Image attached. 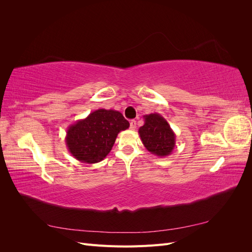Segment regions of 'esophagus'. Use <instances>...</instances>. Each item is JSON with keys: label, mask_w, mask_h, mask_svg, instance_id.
Wrapping results in <instances>:
<instances>
[{"label": "esophagus", "mask_w": 252, "mask_h": 252, "mask_svg": "<svg viewBox=\"0 0 252 252\" xmlns=\"http://www.w3.org/2000/svg\"><path fill=\"white\" fill-rule=\"evenodd\" d=\"M135 128H136V122H135V120H131L130 121V129L131 130H134Z\"/></svg>", "instance_id": "1"}]
</instances>
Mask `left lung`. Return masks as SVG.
<instances>
[{
    "label": "left lung",
    "instance_id": "left-lung-1",
    "mask_svg": "<svg viewBox=\"0 0 252 252\" xmlns=\"http://www.w3.org/2000/svg\"><path fill=\"white\" fill-rule=\"evenodd\" d=\"M144 125L139 134L146 148L158 158L168 157L175 146V133L161 114L150 113L144 116Z\"/></svg>",
    "mask_w": 252,
    "mask_h": 252
}]
</instances>
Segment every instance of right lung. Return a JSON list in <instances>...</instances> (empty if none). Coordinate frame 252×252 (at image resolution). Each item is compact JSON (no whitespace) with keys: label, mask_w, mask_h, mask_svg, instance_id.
Returning <instances> with one entry per match:
<instances>
[{"label":"right lung","mask_w":252,"mask_h":252,"mask_svg":"<svg viewBox=\"0 0 252 252\" xmlns=\"http://www.w3.org/2000/svg\"><path fill=\"white\" fill-rule=\"evenodd\" d=\"M129 122L112 109H97L67 128L66 146L78 161L94 164L104 159L112 149L119 132L126 130Z\"/></svg>","instance_id":"obj_1"}]
</instances>
